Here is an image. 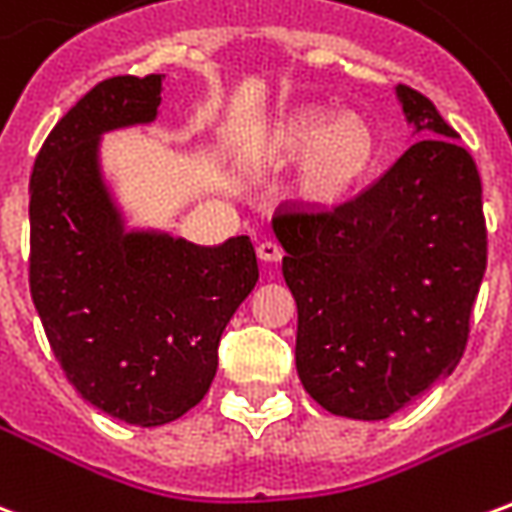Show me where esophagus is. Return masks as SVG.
<instances>
[{"instance_id": "obj_1", "label": "esophagus", "mask_w": 512, "mask_h": 512, "mask_svg": "<svg viewBox=\"0 0 512 512\" xmlns=\"http://www.w3.org/2000/svg\"><path fill=\"white\" fill-rule=\"evenodd\" d=\"M257 257H260L263 263H279V260H282V249H279L274 241H263V244L257 246Z\"/></svg>"}]
</instances>
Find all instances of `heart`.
Listing matches in <instances>:
<instances>
[{"mask_svg":"<svg viewBox=\"0 0 512 512\" xmlns=\"http://www.w3.org/2000/svg\"><path fill=\"white\" fill-rule=\"evenodd\" d=\"M260 156L271 167L299 161V197L315 211H334L354 197L376 164V136L362 117L340 115L323 106H301L260 139Z\"/></svg>","mask_w":512,"mask_h":512,"instance_id":"b5f03b06","label":"heart"}]
</instances>
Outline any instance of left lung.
I'll return each mask as SVG.
<instances>
[{"label":"left lung","instance_id":"1","mask_svg":"<svg viewBox=\"0 0 512 512\" xmlns=\"http://www.w3.org/2000/svg\"><path fill=\"white\" fill-rule=\"evenodd\" d=\"M411 142L332 213H285L274 235L299 307L296 370L326 411L392 417L461 362L485 271L483 186L439 109L397 84Z\"/></svg>","mask_w":512,"mask_h":512}]
</instances>
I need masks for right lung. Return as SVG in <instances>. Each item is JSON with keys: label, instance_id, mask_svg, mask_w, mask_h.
Listing matches in <instances>:
<instances>
[{"label": "right lung", "instance_id": "1", "mask_svg": "<svg viewBox=\"0 0 512 512\" xmlns=\"http://www.w3.org/2000/svg\"><path fill=\"white\" fill-rule=\"evenodd\" d=\"M161 76L95 84L54 126L29 180V290L76 392L156 428L200 403L219 340L257 282L249 235L200 246L128 227L104 169V134L153 126Z\"/></svg>", "mask_w": 512, "mask_h": 512}]
</instances>
